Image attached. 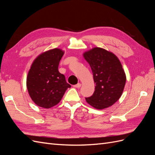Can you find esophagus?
<instances>
[{
	"mask_svg": "<svg viewBox=\"0 0 155 155\" xmlns=\"http://www.w3.org/2000/svg\"><path fill=\"white\" fill-rule=\"evenodd\" d=\"M81 86V83H78V84H76V85H74V87H75V88H80Z\"/></svg>",
	"mask_w": 155,
	"mask_h": 155,
	"instance_id": "34e87169",
	"label": "esophagus"
}]
</instances>
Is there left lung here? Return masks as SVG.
Wrapping results in <instances>:
<instances>
[{
    "instance_id": "1",
    "label": "left lung",
    "mask_w": 155,
    "mask_h": 155,
    "mask_svg": "<svg viewBox=\"0 0 155 155\" xmlns=\"http://www.w3.org/2000/svg\"><path fill=\"white\" fill-rule=\"evenodd\" d=\"M90 64L95 83L94 92L85 97L88 104L97 109L112 106L122 94L126 76L119 59L112 52L95 47L83 53Z\"/></svg>"
}]
</instances>
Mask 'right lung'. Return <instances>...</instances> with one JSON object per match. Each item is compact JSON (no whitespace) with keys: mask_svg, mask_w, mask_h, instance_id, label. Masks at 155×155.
<instances>
[{"mask_svg":"<svg viewBox=\"0 0 155 155\" xmlns=\"http://www.w3.org/2000/svg\"><path fill=\"white\" fill-rule=\"evenodd\" d=\"M64 51L54 48L41 54L32 63L26 79L31 100L39 107L50 109L58 104L68 88L71 87L58 70Z\"/></svg>","mask_w":155,"mask_h":155,"instance_id":"right-lung-1","label":"right lung"}]
</instances>
